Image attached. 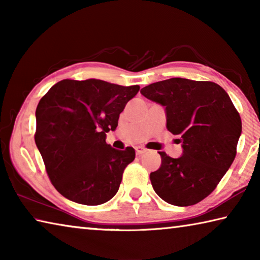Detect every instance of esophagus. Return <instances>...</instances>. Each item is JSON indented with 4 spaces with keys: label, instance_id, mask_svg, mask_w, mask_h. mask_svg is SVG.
<instances>
[{
    "label": "esophagus",
    "instance_id": "obj_1",
    "mask_svg": "<svg viewBox=\"0 0 260 260\" xmlns=\"http://www.w3.org/2000/svg\"><path fill=\"white\" fill-rule=\"evenodd\" d=\"M148 151V149H146V148H143V147H136L135 148V152H136V155H142V153H144V152H147Z\"/></svg>",
    "mask_w": 260,
    "mask_h": 260
}]
</instances>
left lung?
I'll return each mask as SVG.
<instances>
[{"label": "left lung", "instance_id": "obj_1", "mask_svg": "<svg viewBox=\"0 0 260 260\" xmlns=\"http://www.w3.org/2000/svg\"><path fill=\"white\" fill-rule=\"evenodd\" d=\"M144 98L164 105L167 129L179 135L183 155L159 152L161 165L150 173L158 196L177 206L208 197L236 156L242 122L223 88L211 81L172 78L141 89Z\"/></svg>", "mask_w": 260, "mask_h": 260}]
</instances>
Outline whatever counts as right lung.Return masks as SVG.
I'll return each mask as SVG.
<instances>
[{"mask_svg": "<svg viewBox=\"0 0 260 260\" xmlns=\"http://www.w3.org/2000/svg\"><path fill=\"white\" fill-rule=\"evenodd\" d=\"M140 86L64 79L38 104L35 143L52 186L68 200L100 205L116 195L135 150L105 142Z\"/></svg>", "mask_w": 260, "mask_h": 260, "instance_id": "1", "label": "right lung"}]
</instances>
